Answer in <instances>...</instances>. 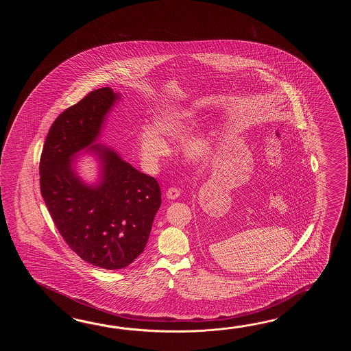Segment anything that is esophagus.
<instances>
[{
    "label": "esophagus",
    "mask_w": 351,
    "mask_h": 351,
    "mask_svg": "<svg viewBox=\"0 0 351 351\" xmlns=\"http://www.w3.org/2000/svg\"><path fill=\"white\" fill-rule=\"evenodd\" d=\"M165 195H167V198H168V199H177L179 195H180V192H179L178 188H176V186H171V188H168V189H167Z\"/></svg>",
    "instance_id": "1"
}]
</instances>
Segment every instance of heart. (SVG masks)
<instances>
[{
    "label": "heart",
    "mask_w": 351,
    "mask_h": 351,
    "mask_svg": "<svg viewBox=\"0 0 351 351\" xmlns=\"http://www.w3.org/2000/svg\"><path fill=\"white\" fill-rule=\"evenodd\" d=\"M195 117L192 112H169L158 117L156 127H143L138 134V149L143 162L149 168H157L160 160L169 156L168 139H180L192 129ZM184 154L193 162H203L209 156V145L204 138H192L184 144Z\"/></svg>",
    "instance_id": "heart-1"
}]
</instances>
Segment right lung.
<instances>
[{"instance_id":"add662e5","label":"right lung","mask_w":351,"mask_h":351,"mask_svg":"<svg viewBox=\"0 0 351 351\" xmlns=\"http://www.w3.org/2000/svg\"><path fill=\"white\" fill-rule=\"evenodd\" d=\"M117 99L101 88L67 108L53 121L40 157V189L61 237L84 261L105 269H124L138 258L162 204L157 179L108 148L95 149L103 162L100 184L84 186L73 171V156L97 141Z\"/></svg>"}]
</instances>
